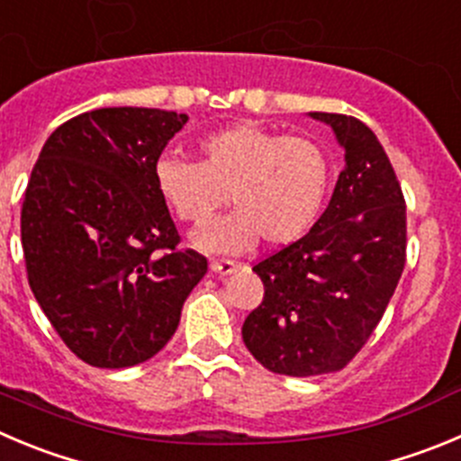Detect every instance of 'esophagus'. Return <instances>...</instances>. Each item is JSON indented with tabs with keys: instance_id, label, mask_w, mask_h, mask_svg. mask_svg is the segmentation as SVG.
Returning a JSON list of instances; mask_svg holds the SVG:
<instances>
[{
	"instance_id": "34e87169",
	"label": "esophagus",
	"mask_w": 461,
	"mask_h": 461,
	"mask_svg": "<svg viewBox=\"0 0 461 461\" xmlns=\"http://www.w3.org/2000/svg\"><path fill=\"white\" fill-rule=\"evenodd\" d=\"M211 270H213V273H218V275H231V273H236V270H239V264H236V261H231V259H213V261H211Z\"/></svg>"
}]
</instances>
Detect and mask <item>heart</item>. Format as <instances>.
<instances>
[{
    "label": "heart",
    "mask_w": 461,
    "mask_h": 461,
    "mask_svg": "<svg viewBox=\"0 0 461 461\" xmlns=\"http://www.w3.org/2000/svg\"><path fill=\"white\" fill-rule=\"evenodd\" d=\"M332 179L328 152L307 136L236 122L197 140V163L158 158L154 184L163 204L200 227L226 203L231 217L202 227L193 240L206 252H240L264 239L289 245L316 222Z\"/></svg>",
    "instance_id": "heart-1"
}]
</instances>
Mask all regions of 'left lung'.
Segmentation results:
<instances>
[{"label": "left lung", "instance_id": "1", "mask_svg": "<svg viewBox=\"0 0 461 461\" xmlns=\"http://www.w3.org/2000/svg\"><path fill=\"white\" fill-rule=\"evenodd\" d=\"M312 115L334 129L346 167L309 234L255 264L266 294L243 322L252 357L291 377L346 368L407 261L405 195L375 133L352 115Z\"/></svg>", "mask_w": 461, "mask_h": 461}]
</instances>
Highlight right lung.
<instances>
[{"mask_svg": "<svg viewBox=\"0 0 461 461\" xmlns=\"http://www.w3.org/2000/svg\"><path fill=\"white\" fill-rule=\"evenodd\" d=\"M186 113L113 106L51 133L23 202L29 286L51 328L97 368L143 364L172 339L206 257L182 248L154 166Z\"/></svg>", "mask_w": 461, "mask_h": 461, "instance_id": "right-lung-1", "label": "right lung"}]
</instances>
